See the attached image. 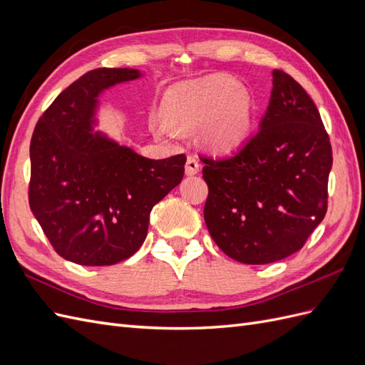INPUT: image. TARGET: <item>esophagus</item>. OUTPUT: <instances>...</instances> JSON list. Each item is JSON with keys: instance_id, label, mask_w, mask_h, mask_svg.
<instances>
[{"instance_id": "esophagus-1", "label": "esophagus", "mask_w": 365, "mask_h": 365, "mask_svg": "<svg viewBox=\"0 0 365 365\" xmlns=\"http://www.w3.org/2000/svg\"><path fill=\"white\" fill-rule=\"evenodd\" d=\"M200 172V161H197L196 157H189L185 163V175L193 176Z\"/></svg>"}]
</instances>
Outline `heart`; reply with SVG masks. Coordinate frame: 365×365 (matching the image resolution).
<instances>
[{
  "mask_svg": "<svg viewBox=\"0 0 365 365\" xmlns=\"http://www.w3.org/2000/svg\"><path fill=\"white\" fill-rule=\"evenodd\" d=\"M164 123L158 135L175 138L176 132L193 130L200 124L202 145L217 153L242 148L252 130V97L247 88L224 74H212L172 86L161 102Z\"/></svg>",
  "mask_w": 365,
  "mask_h": 365,
  "instance_id": "heart-1",
  "label": "heart"
}]
</instances>
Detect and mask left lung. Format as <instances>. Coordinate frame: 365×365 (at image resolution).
Listing matches in <instances>:
<instances>
[{
  "label": "left lung",
  "mask_w": 365,
  "mask_h": 365,
  "mask_svg": "<svg viewBox=\"0 0 365 365\" xmlns=\"http://www.w3.org/2000/svg\"><path fill=\"white\" fill-rule=\"evenodd\" d=\"M201 160L205 224L231 259L282 260L302 250L324 219L332 146L312 98L284 71H272L256 135L228 158Z\"/></svg>",
  "instance_id": "left-lung-1"
}]
</instances>
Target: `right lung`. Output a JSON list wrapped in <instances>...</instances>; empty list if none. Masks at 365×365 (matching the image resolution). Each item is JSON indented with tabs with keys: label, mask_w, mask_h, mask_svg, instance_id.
I'll use <instances>...</instances> for the list:
<instances>
[{
	"label": "right lung",
	"mask_w": 365,
	"mask_h": 365,
	"mask_svg": "<svg viewBox=\"0 0 365 365\" xmlns=\"http://www.w3.org/2000/svg\"><path fill=\"white\" fill-rule=\"evenodd\" d=\"M141 76L88 71L54 98L33 132L29 204L54 251L73 263L108 267L135 254L152 207L184 176L182 153L150 160L94 130L98 96Z\"/></svg>",
	"instance_id": "1"
}]
</instances>
